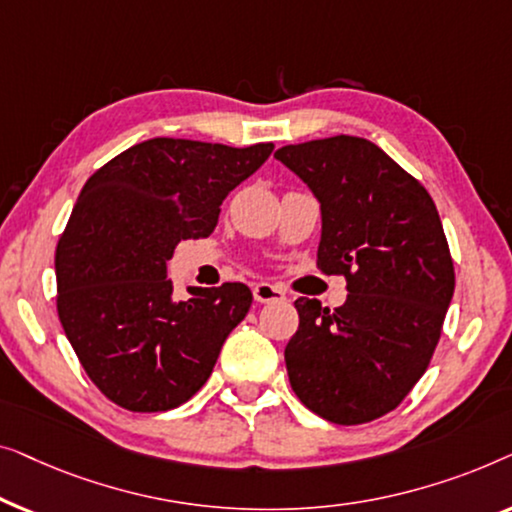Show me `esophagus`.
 I'll use <instances>...</instances> for the list:
<instances>
[{"label":"esophagus","instance_id":"34e87169","mask_svg":"<svg viewBox=\"0 0 512 512\" xmlns=\"http://www.w3.org/2000/svg\"><path fill=\"white\" fill-rule=\"evenodd\" d=\"M253 297L257 304H271V301H285L283 287L271 283H257L253 287Z\"/></svg>","mask_w":512,"mask_h":512}]
</instances>
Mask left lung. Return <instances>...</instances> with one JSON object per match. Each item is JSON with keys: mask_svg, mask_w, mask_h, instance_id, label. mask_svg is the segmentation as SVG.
Masks as SVG:
<instances>
[{"mask_svg": "<svg viewBox=\"0 0 512 512\" xmlns=\"http://www.w3.org/2000/svg\"><path fill=\"white\" fill-rule=\"evenodd\" d=\"M322 208L318 269L348 299L294 301L285 348L299 401L334 424H364L408 397L427 371L455 292V266L434 199L376 143L338 134L276 150Z\"/></svg>", "mask_w": 512, "mask_h": 512, "instance_id": "8db88e82", "label": "left lung"}]
</instances>
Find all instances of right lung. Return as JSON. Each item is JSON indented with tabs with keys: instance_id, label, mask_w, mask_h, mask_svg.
<instances>
[{
	"instance_id": "obj_1",
	"label": "right lung",
	"mask_w": 512,
	"mask_h": 512,
	"mask_svg": "<svg viewBox=\"0 0 512 512\" xmlns=\"http://www.w3.org/2000/svg\"><path fill=\"white\" fill-rule=\"evenodd\" d=\"M271 150L160 136L83 185L55 250L57 315L88 378L120 408L162 413L192 399L246 318L248 285L174 301L167 262L183 239L211 236L222 201Z\"/></svg>"
}]
</instances>
